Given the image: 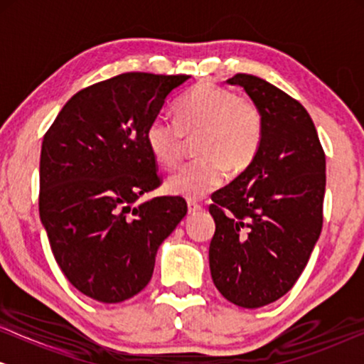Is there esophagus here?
Segmentation results:
<instances>
[{
  "label": "esophagus",
  "mask_w": 364,
  "mask_h": 364,
  "mask_svg": "<svg viewBox=\"0 0 364 364\" xmlns=\"http://www.w3.org/2000/svg\"><path fill=\"white\" fill-rule=\"evenodd\" d=\"M187 208H188V215H196L197 212L202 210V207L198 205V203H196V202H188L187 203Z\"/></svg>",
  "instance_id": "obj_1"
}]
</instances>
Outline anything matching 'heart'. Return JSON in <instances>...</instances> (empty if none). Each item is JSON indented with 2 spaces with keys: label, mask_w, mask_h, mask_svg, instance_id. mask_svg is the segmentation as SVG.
<instances>
[{
  "label": "heart",
  "mask_w": 364,
  "mask_h": 364,
  "mask_svg": "<svg viewBox=\"0 0 364 364\" xmlns=\"http://www.w3.org/2000/svg\"><path fill=\"white\" fill-rule=\"evenodd\" d=\"M177 121L154 117L146 129V144L162 167L182 159L186 136L197 137L200 159L183 166L167 181L172 196L200 200L223 186L227 168L238 173L255 161L263 139V117L255 102L238 97L212 82L197 84L176 106Z\"/></svg>",
  "instance_id": "heart-1"
}]
</instances>
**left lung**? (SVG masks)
I'll return each mask as SVG.
<instances>
[{"label": "left lung", "mask_w": 364, "mask_h": 364, "mask_svg": "<svg viewBox=\"0 0 364 364\" xmlns=\"http://www.w3.org/2000/svg\"><path fill=\"white\" fill-rule=\"evenodd\" d=\"M245 89L263 117L255 161L212 196L208 248L217 290L242 308H260L291 290L321 233L325 152L300 102L252 74L227 81Z\"/></svg>", "instance_id": "left-lung-1"}]
</instances>
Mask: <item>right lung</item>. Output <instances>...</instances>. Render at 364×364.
<instances>
[{
	"label": "right lung",
	"mask_w": 364,
	"mask_h": 364,
	"mask_svg": "<svg viewBox=\"0 0 364 364\" xmlns=\"http://www.w3.org/2000/svg\"><path fill=\"white\" fill-rule=\"evenodd\" d=\"M191 76L126 73L69 99L43 139L39 217L73 287L102 303L129 300L187 213L182 197L136 202L161 177L146 129Z\"/></svg>",
	"instance_id": "add662e5"
}]
</instances>
